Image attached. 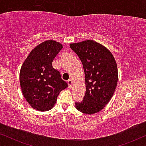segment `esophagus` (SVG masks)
Wrapping results in <instances>:
<instances>
[{
  "mask_svg": "<svg viewBox=\"0 0 146 146\" xmlns=\"http://www.w3.org/2000/svg\"><path fill=\"white\" fill-rule=\"evenodd\" d=\"M68 86H69V88H71L72 87V85H73V82H72V80L71 79H69V80H68Z\"/></svg>",
  "mask_w": 146,
  "mask_h": 146,
  "instance_id": "34e87169",
  "label": "esophagus"
}]
</instances>
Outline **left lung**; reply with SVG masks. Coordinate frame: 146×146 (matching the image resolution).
I'll list each match as a JSON object with an SVG mask.
<instances>
[{
    "instance_id": "1",
    "label": "left lung",
    "mask_w": 146,
    "mask_h": 146,
    "mask_svg": "<svg viewBox=\"0 0 146 146\" xmlns=\"http://www.w3.org/2000/svg\"><path fill=\"white\" fill-rule=\"evenodd\" d=\"M70 46L81 60L86 82V93L75 108L82 113L93 115L101 111L110 102L118 81L115 58L104 45L92 40L71 43Z\"/></svg>"
}]
</instances>
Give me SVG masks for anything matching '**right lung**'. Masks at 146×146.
I'll list each match as a JSON object with an SVG mask.
<instances>
[{"instance_id":"obj_1","label":"right lung","mask_w":146,"mask_h":146,"mask_svg":"<svg viewBox=\"0 0 146 146\" xmlns=\"http://www.w3.org/2000/svg\"><path fill=\"white\" fill-rule=\"evenodd\" d=\"M62 44L48 40L29 53L20 71V84L25 100L38 111L51 110L58 95L68 86L58 70L52 66Z\"/></svg>"}]
</instances>
